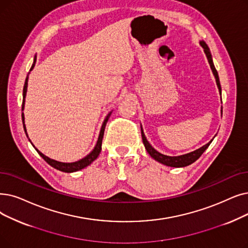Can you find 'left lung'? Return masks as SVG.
I'll list each match as a JSON object with an SVG mask.
<instances>
[{"instance_id": "left-lung-1", "label": "left lung", "mask_w": 248, "mask_h": 248, "mask_svg": "<svg viewBox=\"0 0 248 248\" xmlns=\"http://www.w3.org/2000/svg\"><path fill=\"white\" fill-rule=\"evenodd\" d=\"M200 45L202 46V47L203 48V51L204 53H206L207 56V59H208V62L210 63V67H211V70L214 74L215 76V79H216V83H217V86H218V89H219V92H220V95H221V85H220V80H219V76H218V72L216 70V68H215L214 66V62H213V59H212V55H211V51H210V48L208 47L207 44L204 42L203 40H201L200 41ZM222 112V110H221ZM141 132H142V139H143V143H144V146L147 150V152L149 153V155L152 157L154 160L158 161L159 163L163 164V165H166V166H170V167H185V166H187V165H190L191 163L195 162V161H197L201 156L202 154L204 152V151L207 150V148L210 146V144L212 143L213 139L216 137L215 136L211 141L203 145L202 147H201L200 149H197L195 151H192V152L190 153H187V154H184V155H179V156H167V155H164V154H161L160 152H158L157 150H155L152 146H151V144L147 141V138L144 134V131H143V127L141 125Z\"/></svg>"}]
</instances>
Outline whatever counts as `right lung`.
<instances>
[{"label": "right lung", "mask_w": 248, "mask_h": 248, "mask_svg": "<svg viewBox=\"0 0 248 248\" xmlns=\"http://www.w3.org/2000/svg\"><path fill=\"white\" fill-rule=\"evenodd\" d=\"M35 62H36V56L34 57V61H33V63H32V66H31L30 72H31L32 70H33V68H34V66H35ZM27 85H28V75H27V77H26L25 84H24V88H23L22 111L24 110L25 97H26V93H27ZM111 112H112V111H109L108 114H107L106 117H105V120H104V122H103V124H102V125H101V128H100V133H99V136H98L97 143H96L94 149L91 151V152H90L87 156L82 158V159H80V160H78V161H76V162L64 163V162H60V161H57V160L50 159V158H48L47 156H46L45 154H42L39 150H37V149L33 146V144L31 143L30 140H29V141H30V143L32 144V146H33V147L35 148V150L37 151V153H38L42 158H44V159L46 161V162H47L50 166H52L53 168H56V169H58V170H60V171H62V172H68V173H71V172H76V171H78V170H81V169H83V168H85V167H87L88 165H90V164L93 162V161L99 156L100 151H101V145H102V139H103V135H104L105 125H106V123L108 122V118H109V116L111 115ZM22 122H23V127H24L25 134H26V136H27V138H28V135H27V132H26L25 123H24V113H23V112H22Z\"/></svg>", "instance_id": "add662e5"}]
</instances>
